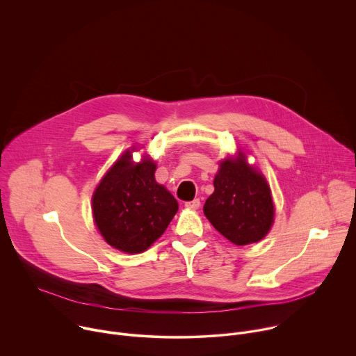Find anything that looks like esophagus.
Instances as JSON below:
<instances>
[{
	"instance_id": "1",
	"label": "esophagus",
	"mask_w": 356,
	"mask_h": 356,
	"mask_svg": "<svg viewBox=\"0 0 356 356\" xmlns=\"http://www.w3.org/2000/svg\"><path fill=\"white\" fill-rule=\"evenodd\" d=\"M184 207L186 209H190V210H197L200 207V200L198 198H194L191 201H186L184 202Z\"/></svg>"
}]
</instances>
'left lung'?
Returning <instances> with one entry per match:
<instances>
[{"label": "left lung", "instance_id": "8db88e82", "mask_svg": "<svg viewBox=\"0 0 356 356\" xmlns=\"http://www.w3.org/2000/svg\"><path fill=\"white\" fill-rule=\"evenodd\" d=\"M204 214L235 245L261 241L270 229L275 207L265 177L245 162L243 154L221 163Z\"/></svg>", "mask_w": 356, "mask_h": 356}]
</instances>
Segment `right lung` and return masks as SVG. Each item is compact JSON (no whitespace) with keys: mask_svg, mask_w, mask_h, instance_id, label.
<instances>
[{"mask_svg":"<svg viewBox=\"0 0 356 356\" xmlns=\"http://www.w3.org/2000/svg\"><path fill=\"white\" fill-rule=\"evenodd\" d=\"M156 165H134L125 152L92 194V216L104 239L127 253L146 250L177 213L176 198L155 180Z\"/></svg>","mask_w":356,"mask_h":356,"instance_id":"1","label":"right lung"}]
</instances>
